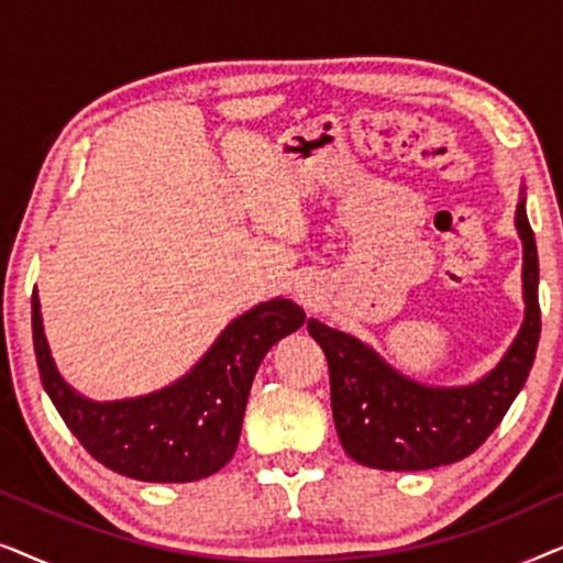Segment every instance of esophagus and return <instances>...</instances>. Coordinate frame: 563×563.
Returning a JSON list of instances; mask_svg holds the SVG:
<instances>
[{"instance_id": "1", "label": "esophagus", "mask_w": 563, "mask_h": 563, "mask_svg": "<svg viewBox=\"0 0 563 563\" xmlns=\"http://www.w3.org/2000/svg\"><path fill=\"white\" fill-rule=\"evenodd\" d=\"M299 291H302V289H299ZM299 297H302V295H299Z\"/></svg>"}]
</instances>
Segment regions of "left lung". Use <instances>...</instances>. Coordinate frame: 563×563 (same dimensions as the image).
<instances>
[{"label": "left lung", "instance_id": "1", "mask_svg": "<svg viewBox=\"0 0 563 563\" xmlns=\"http://www.w3.org/2000/svg\"><path fill=\"white\" fill-rule=\"evenodd\" d=\"M515 228L522 241L526 320L503 361L466 387H428L391 368L372 345L307 320L325 351L338 438L358 464L384 472H422L466 459L492 435L526 384L541 338L538 251L520 191Z\"/></svg>", "mask_w": 563, "mask_h": 563}]
</instances>
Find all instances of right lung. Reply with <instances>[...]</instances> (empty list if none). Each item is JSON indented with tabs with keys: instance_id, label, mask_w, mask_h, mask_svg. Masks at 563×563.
Masks as SVG:
<instances>
[{
	"instance_id": "1",
	"label": "right lung",
	"mask_w": 563,
	"mask_h": 563,
	"mask_svg": "<svg viewBox=\"0 0 563 563\" xmlns=\"http://www.w3.org/2000/svg\"><path fill=\"white\" fill-rule=\"evenodd\" d=\"M307 320L291 299H268L222 330L199 364L153 395L95 402L64 382L33 291V343L41 382L79 443L112 472L137 482H197L233 459L261 361Z\"/></svg>"
}]
</instances>
